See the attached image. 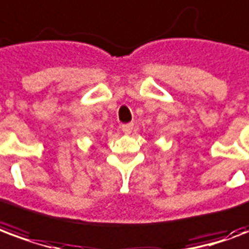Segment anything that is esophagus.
Returning <instances> with one entry per match:
<instances>
[{
	"instance_id": "obj_1",
	"label": "esophagus",
	"mask_w": 249,
	"mask_h": 249,
	"mask_svg": "<svg viewBox=\"0 0 249 249\" xmlns=\"http://www.w3.org/2000/svg\"><path fill=\"white\" fill-rule=\"evenodd\" d=\"M121 129L124 132L125 134H130L132 133V130H133V124H125L121 126Z\"/></svg>"
}]
</instances>
